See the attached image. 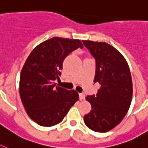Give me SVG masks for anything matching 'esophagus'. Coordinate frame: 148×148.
<instances>
[{"label": "esophagus", "mask_w": 148, "mask_h": 148, "mask_svg": "<svg viewBox=\"0 0 148 148\" xmlns=\"http://www.w3.org/2000/svg\"><path fill=\"white\" fill-rule=\"evenodd\" d=\"M79 100H84L85 99V95L83 93H79Z\"/></svg>", "instance_id": "1"}]
</instances>
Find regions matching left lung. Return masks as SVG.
<instances>
[{
  "mask_svg": "<svg viewBox=\"0 0 148 148\" xmlns=\"http://www.w3.org/2000/svg\"><path fill=\"white\" fill-rule=\"evenodd\" d=\"M83 42L95 60L94 82L101 85L95 95L86 97L92 110L83 120L89 129L106 133L119 124L129 110L133 96L130 71L121 53L109 44Z\"/></svg>",
  "mask_w": 148,
  "mask_h": 148,
  "instance_id": "1",
  "label": "left lung"
}]
</instances>
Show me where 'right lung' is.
I'll list each match as a JSON object with an SVG mask.
<instances>
[{
    "label": "right lung",
    "instance_id": "right-lung-1",
    "mask_svg": "<svg viewBox=\"0 0 148 148\" xmlns=\"http://www.w3.org/2000/svg\"><path fill=\"white\" fill-rule=\"evenodd\" d=\"M79 47H83L80 40L53 37L36 46L23 66L21 99L29 118L40 126L59 124L79 100L75 90H67L54 83L60 79L65 57Z\"/></svg>",
    "mask_w": 148,
    "mask_h": 148
}]
</instances>
